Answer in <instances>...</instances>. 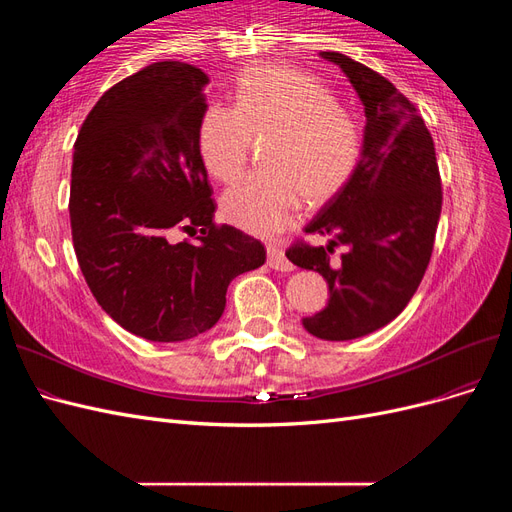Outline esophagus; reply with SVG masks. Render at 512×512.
I'll list each match as a JSON object with an SVG mask.
<instances>
[{"label": "esophagus", "instance_id": "esophagus-1", "mask_svg": "<svg viewBox=\"0 0 512 512\" xmlns=\"http://www.w3.org/2000/svg\"><path fill=\"white\" fill-rule=\"evenodd\" d=\"M267 262H269V267L275 271H292L294 269L292 262L286 258L282 247H277V245L267 247Z\"/></svg>", "mask_w": 512, "mask_h": 512}]
</instances>
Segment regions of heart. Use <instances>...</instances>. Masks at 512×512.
<instances>
[{"label": "heart", "mask_w": 512, "mask_h": 512, "mask_svg": "<svg viewBox=\"0 0 512 512\" xmlns=\"http://www.w3.org/2000/svg\"><path fill=\"white\" fill-rule=\"evenodd\" d=\"M254 141L265 143V173L241 179L222 198V215L250 235L273 237L297 213L301 198L324 205L342 192L361 156L356 121L316 76L290 66L245 70L235 106L211 104L198 123V151L209 175L235 181Z\"/></svg>", "instance_id": "heart-1"}]
</instances>
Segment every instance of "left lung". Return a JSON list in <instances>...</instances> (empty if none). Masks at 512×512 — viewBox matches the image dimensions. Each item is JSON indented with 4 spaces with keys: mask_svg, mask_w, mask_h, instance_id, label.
Instances as JSON below:
<instances>
[{
    "mask_svg": "<svg viewBox=\"0 0 512 512\" xmlns=\"http://www.w3.org/2000/svg\"><path fill=\"white\" fill-rule=\"evenodd\" d=\"M342 68L365 108L361 158L342 192L305 226L327 247L294 245L292 265L318 271L329 303L303 318L318 339L346 342L395 320L421 284L442 211L436 147L414 104L391 81L342 53H320ZM344 244L347 254L330 258Z\"/></svg>",
    "mask_w": 512,
    "mask_h": 512,
    "instance_id": "8db88e82",
    "label": "left lung"
}]
</instances>
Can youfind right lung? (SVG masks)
<instances>
[{
	"label": "right lung",
	"instance_id": "add662e5",
	"mask_svg": "<svg viewBox=\"0 0 512 512\" xmlns=\"http://www.w3.org/2000/svg\"><path fill=\"white\" fill-rule=\"evenodd\" d=\"M209 76L158 61L91 108L72 153L70 226L85 282L119 327L149 342H185L224 314L228 284L265 265V245L213 224L198 151ZM175 227L198 229L173 244Z\"/></svg>",
	"mask_w": 512,
	"mask_h": 512
}]
</instances>
